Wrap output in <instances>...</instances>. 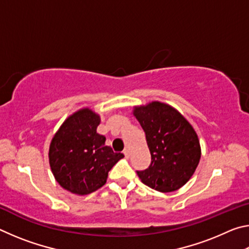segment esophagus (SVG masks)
<instances>
[{"instance_id":"esophagus-1","label":"esophagus","mask_w":249,"mask_h":249,"mask_svg":"<svg viewBox=\"0 0 249 249\" xmlns=\"http://www.w3.org/2000/svg\"><path fill=\"white\" fill-rule=\"evenodd\" d=\"M123 154H124V156H125V158H129L130 153H129L128 149H125V150L123 151Z\"/></svg>"}]
</instances>
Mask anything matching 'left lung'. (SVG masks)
Returning a JSON list of instances; mask_svg holds the SVG:
<instances>
[{"label": "left lung", "instance_id": "obj_1", "mask_svg": "<svg viewBox=\"0 0 249 249\" xmlns=\"http://www.w3.org/2000/svg\"><path fill=\"white\" fill-rule=\"evenodd\" d=\"M133 115L144 129L151 156L149 167L137 171L142 182L163 193L183 187L201 158L195 128L175 107L158 101L134 107Z\"/></svg>", "mask_w": 249, "mask_h": 249}]
</instances>
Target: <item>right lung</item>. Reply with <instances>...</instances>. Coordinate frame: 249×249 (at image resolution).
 I'll use <instances>...</instances> for the list:
<instances>
[{"instance_id":"right-lung-1","label":"right lung","mask_w":249,"mask_h":249,"mask_svg":"<svg viewBox=\"0 0 249 249\" xmlns=\"http://www.w3.org/2000/svg\"><path fill=\"white\" fill-rule=\"evenodd\" d=\"M101 117L89 107L74 112L61 124L49 146V165L57 182L73 195L87 196L103 187L108 171L124 157L105 146L96 133Z\"/></svg>"}]
</instances>
